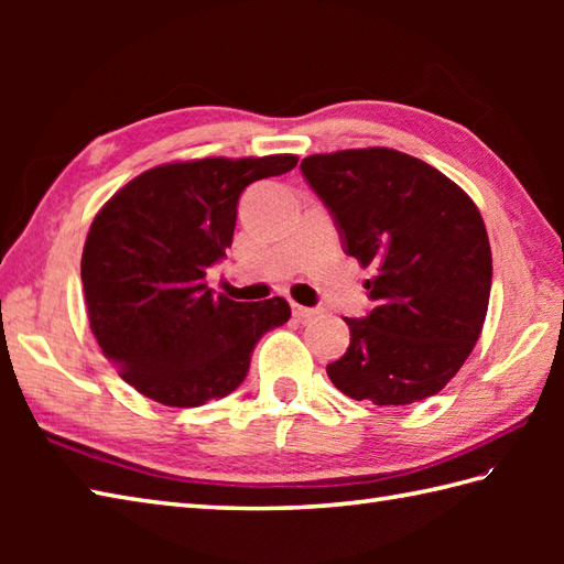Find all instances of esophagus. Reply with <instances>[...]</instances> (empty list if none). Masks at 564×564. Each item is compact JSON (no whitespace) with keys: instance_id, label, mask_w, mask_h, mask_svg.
I'll use <instances>...</instances> for the list:
<instances>
[{"instance_id":"34e87169","label":"esophagus","mask_w":564,"mask_h":564,"mask_svg":"<svg viewBox=\"0 0 564 564\" xmlns=\"http://www.w3.org/2000/svg\"><path fill=\"white\" fill-rule=\"evenodd\" d=\"M315 315H317V310H315V307H305V305H297V303H293V317H295V319L305 322V319L315 317Z\"/></svg>"}]
</instances>
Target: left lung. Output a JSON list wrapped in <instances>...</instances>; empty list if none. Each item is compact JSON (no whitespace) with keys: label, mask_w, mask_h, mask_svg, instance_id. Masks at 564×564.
<instances>
[{"label":"left lung","mask_w":564,"mask_h":564,"mask_svg":"<svg viewBox=\"0 0 564 564\" xmlns=\"http://www.w3.org/2000/svg\"><path fill=\"white\" fill-rule=\"evenodd\" d=\"M310 188L332 213L344 251L376 271V307L327 366L334 388L378 406L412 404L458 373L485 325L492 249L473 198L434 166L388 148L310 154Z\"/></svg>","instance_id":"left-lung-1"}]
</instances>
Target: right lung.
<instances>
[{
  "instance_id": "add662e5",
  "label": "right lung",
  "mask_w": 564,
  "mask_h": 564,
  "mask_svg": "<svg viewBox=\"0 0 564 564\" xmlns=\"http://www.w3.org/2000/svg\"><path fill=\"white\" fill-rule=\"evenodd\" d=\"M295 164V154L160 164L94 218L82 251L89 327L140 394L166 406L220 400L242 386L263 334L291 319L283 297L213 295L206 273L232 245L242 191Z\"/></svg>"
}]
</instances>
